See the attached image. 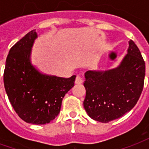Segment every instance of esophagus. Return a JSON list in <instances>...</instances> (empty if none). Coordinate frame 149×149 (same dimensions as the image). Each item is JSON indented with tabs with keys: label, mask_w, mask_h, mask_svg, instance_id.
I'll list each match as a JSON object with an SVG mask.
<instances>
[{
	"label": "esophagus",
	"mask_w": 149,
	"mask_h": 149,
	"mask_svg": "<svg viewBox=\"0 0 149 149\" xmlns=\"http://www.w3.org/2000/svg\"><path fill=\"white\" fill-rule=\"evenodd\" d=\"M82 82H83V79H82L81 77L77 76V77H76V80H75V83H76V84H81Z\"/></svg>",
	"instance_id": "34e87169"
}]
</instances>
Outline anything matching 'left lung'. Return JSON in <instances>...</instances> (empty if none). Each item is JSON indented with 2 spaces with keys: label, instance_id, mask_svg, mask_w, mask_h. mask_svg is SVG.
<instances>
[{
  "label": "left lung",
  "instance_id": "8db88e82",
  "mask_svg": "<svg viewBox=\"0 0 149 149\" xmlns=\"http://www.w3.org/2000/svg\"><path fill=\"white\" fill-rule=\"evenodd\" d=\"M127 54L115 68L84 73V108L94 120L108 123L125 115L137 103L144 88L145 63L138 47L128 41Z\"/></svg>",
  "mask_w": 149,
  "mask_h": 149
}]
</instances>
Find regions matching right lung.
Returning a JSON list of instances; mask_svg holds the SVG:
<instances>
[{"instance_id": "obj_1", "label": "right lung", "mask_w": 149, "mask_h": 149, "mask_svg": "<svg viewBox=\"0 0 149 149\" xmlns=\"http://www.w3.org/2000/svg\"><path fill=\"white\" fill-rule=\"evenodd\" d=\"M36 30L28 33L9 50L5 62L4 85L15 112L24 121L45 125L58 116L62 100L74 85L69 78L44 74L31 62Z\"/></svg>"}]
</instances>
